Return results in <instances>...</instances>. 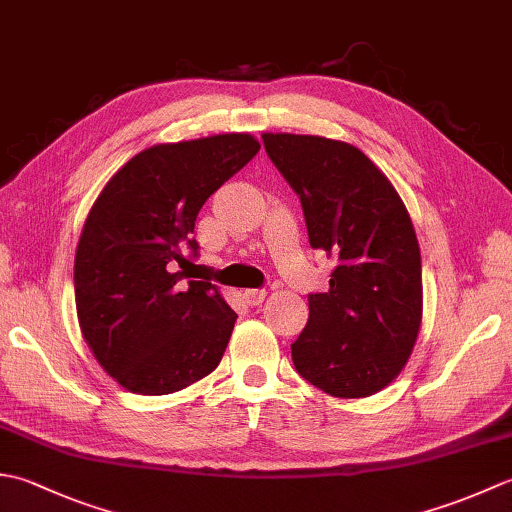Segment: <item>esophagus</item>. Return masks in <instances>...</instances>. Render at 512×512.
Masks as SVG:
<instances>
[{
  "instance_id": "34e87169",
  "label": "esophagus",
  "mask_w": 512,
  "mask_h": 512,
  "mask_svg": "<svg viewBox=\"0 0 512 512\" xmlns=\"http://www.w3.org/2000/svg\"><path fill=\"white\" fill-rule=\"evenodd\" d=\"M266 295H268V292H266L264 288H262V290H259V288H250V290L244 292V299L250 303V306H262Z\"/></svg>"
}]
</instances>
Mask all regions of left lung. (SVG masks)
Returning <instances> with one entry per match:
<instances>
[{"mask_svg": "<svg viewBox=\"0 0 512 512\" xmlns=\"http://www.w3.org/2000/svg\"><path fill=\"white\" fill-rule=\"evenodd\" d=\"M299 195L310 246L336 257L330 290L310 295L290 345L297 372L336 398H365L394 380L422 321L420 246L405 202L361 149L323 136L262 134Z\"/></svg>", "mask_w": 512, "mask_h": 512, "instance_id": "1", "label": "left lung"}]
</instances>
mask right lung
<instances>
[{
    "mask_svg": "<svg viewBox=\"0 0 512 512\" xmlns=\"http://www.w3.org/2000/svg\"><path fill=\"white\" fill-rule=\"evenodd\" d=\"M250 134L143 149L92 204L74 257L76 317L94 358L132 394L165 396L220 365L237 314L191 279L202 204L259 151Z\"/></svg>",
    "mask_w": 512,
    "mask_h": 512,
    "instance_id": "1",
    "label": "right lung"
}]
</instances>
